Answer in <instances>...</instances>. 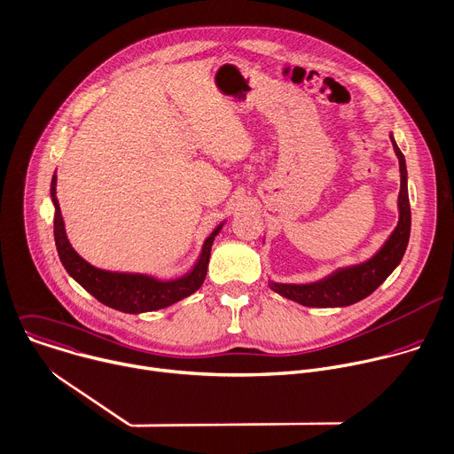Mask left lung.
<instances>
[{"label":"left lung","mask_w":454,"mask_h":454,"mask_svg":"<svg viewBox=\"0 0 454 454\" xmlns=\"http://www.w3.org/2000/svg\"><path fill=\"white\" fill-rule=\"evenodd\" d=\"M401 169V192H399V223L381 250L369 261L341 268L336 274L313 285H271V290L279 295L292 299L308 308H341L350 306L361 299L369 297L380 285L392 274L401 262L411 227V211L406 184V162L404 155L390 136Z\"/></svg>","instance_id":"1"}]
</instances>
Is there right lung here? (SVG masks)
Listing matches in <instances>:
<instances>
[{"mask_svg":"<svg viewBox=\"0 0 454 454\" xmlns=\"http://www.w3.org/2000/svg\"><path fill=\"white\" fill-rule=\"evenodd\" d=\"M55 186H57V176L53 175L50 192H51V202L55 206L53 232H55V245H57L59 257L64 268L67 270V274L97 301H100L102 304L113 309L136 315V313L168 308L178 301L190 297L202 286L207 274L211 245L215 241V236L220 232L222 223L206 239L195 268L184 278L175 279V281H155L152 278L139 276V274H118V271H106V270L90 266L71 248L64 231L60 206L55 197L57 193Z\"/></svg>","mask_w":454,"mask_h":454,"instance_id":"1","label":"right lung"}]
</instances>
